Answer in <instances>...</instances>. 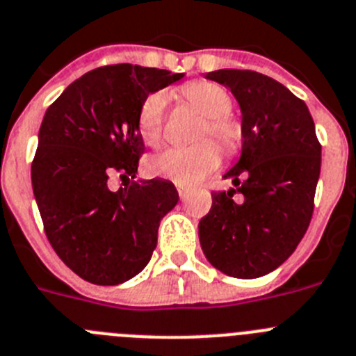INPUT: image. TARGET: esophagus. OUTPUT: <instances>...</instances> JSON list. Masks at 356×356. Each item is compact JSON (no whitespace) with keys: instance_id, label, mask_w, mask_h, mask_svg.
<instances>
[{"instance_id":"34e87169","label":"esophagus","mask_w":356,"mask_h":356,"mask_svg":"<svg viewBox=\"0 0 356 356\" xmlns=\"http://www.w3.org/2000/svg\"><path fill=\"white\" fill-rule=\"evenodd\" d=\"M177 191H179V197H181V200H186V197H188V193H190V190H188V188H184V186H177Z\"/></svg>"}]
</instances>
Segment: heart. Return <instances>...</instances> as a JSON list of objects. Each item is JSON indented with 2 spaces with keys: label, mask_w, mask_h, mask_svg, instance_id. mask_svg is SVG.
I'll return each instance as SVG.
<instances>
[{
  "label": "heart",
  "mask_w": 356,
  "mask_h": 356,
  "mask_svg": "<svg viewBox=\"0 0 356 356\" xmlns=\"http://www.w3.org/2000/svg\"><path fill=\"white\" fill-rule=\"evenodd\" d=\"M182 95L206 120L200 131V140L213 136L225 152L238 149L241 131L229 115L232 99L223 86L211 81H197L186 85ZM168 95L165 92L150 94L143 101L138 113V131L147 145L156 147L161 142L163 118ZM220 165V150L213 142H202L190 149H168L150 161V172L158 177L168 179L179 186H193L216 170Z\"/></svg>",
  "instance_id": "b5f03b06"
}]
</instances>
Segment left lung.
Here are the masks:
<instances>
[{"label": "left lung", "instance_id": "8db88e82", "mask_svg": "<svg viewBox=\"0 0 356 356\" xmlns=\"http://www.w3.org/2000/svg\"><path fill=\"white\" fill-rule=\"evenodd\" d=\"M206 78L238 101L243 145L223 174L234 188L211 195V211L198 223L202 252L229 277H264L289 259L309 229L321 145L305 102L275 79L238 69Z\"/></svg>", "mask_w": 356, "mask_h": 356}]
</instances>
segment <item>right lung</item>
I'll use <instances>...</instances> for the list:
<instances>
[{"label": "right lung", "mask_w": 356, "mask_h": 356, "mask_svg": "<svg viewBox=\"0 0 356 356\" xmlns=\"http://www.w3.org/2000/svg\"><path fill=\"white\" fill-rule=\"evenodd\" d=\"M182 78L131 63L99 67L70 83L44 115L33 195L51 246L83 280L117 286L152 257L159 223L179 193L165 179H136L138 113L150 94ZM115 171L135 181L111 192Z\"/></svg>", "instance_id": "right-lung-1"}]
</instances>
